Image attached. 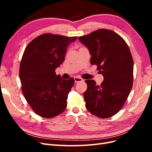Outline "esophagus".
Returning <instances> with one entry per match:
<instances>
[{"instance_id": "1", "label": "esophagus", "mask_w": 152, "mask_h": 152, "mask_svg": "<svg viewBox=\"0 0 152 152\" xmlns=\"http://www.w3.org/2000/svg\"><path fill=\"white\" fill-rule=\"evenodd\" d=\"M74 80H75V83H77V82H79L84 81V80L82 79V78H80V77H74Z\"/></svg>"}]
</instances>
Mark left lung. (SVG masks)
Instances as JSON below:
<instances>
[{
  "label": "left lung",
  "instance_id": "left-lung-1",
  "mask_svg": "<svg viewBox=\"0 0 152 152\" xmlns=\"http://www.w3.org/2000/svg\"><path fill=\"white\" fill-rule=\"evenodd\" d=\"M89 49L91 65H96L104 80L100 86L86 80L84 93L87 110L105 118L119 112L129 95L133 82V60L127 44L113 31L99 29L79 37Z\"/></svg>",
  "mask_w": 152,
  "mask_h": 152
}]
</instances>
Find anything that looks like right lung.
Returning <instances> with one entry per match:
<instances>
[{
	"mask_svg": "<svg viewBox=\"0 0 152 152\" xmlns=\"http://www.w3.org/2000/svg\"><path fill=\"white\" fill-rule=\"evenodd\" d=\"M77 37L45 34L31 41L23 54L20 66L22 92L38 115L52 118L66 108L74 79L63 80L55 70L65 59L68 45Z\"/></svg>",
	"mask_w": 152,
	"mask_h": 152,
	"instance_id": "1",
	"label": "right lung"
}]
</instances>
